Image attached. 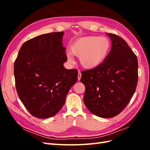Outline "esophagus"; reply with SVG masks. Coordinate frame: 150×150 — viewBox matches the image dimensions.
Segmentation results:
<instances>
[{"mask_svg":"<svg viewBox=\"0 0 150 150\" xmlns=\"http://www.w3.org/2000/svg\"><path fill=\"white\" fill-rule=\"evenodd\" d=\"M81 76H82V74H81V72H79L78 76V81H79V80L81 79Z\"/></svg>","mask_w":150,"mask_h":150,"instance_id":"34e87169","label":"esophagus"}]
</instances>
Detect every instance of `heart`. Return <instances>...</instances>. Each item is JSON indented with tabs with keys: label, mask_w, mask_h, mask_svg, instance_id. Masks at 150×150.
I'll use <instances>...</instances> for the list:
<instances>
[{
	"label": "heart",
	"mask_w": 150,
	"mask_h": 150,
	"mask_svg": "<svg viewBox=\"0 0 150 150\" xmlns=\"http://www.w3.org/2000/svg\"><path fill=\"white\" fill-rule=\"evenodd\" d=\"M111 49V42L105 37L89 35L76 40L71 45V51L79 57L81 66L86 69H93L100 66L106 59ZM70 64L74 62L71 52L67 54Z\"/></svg>",
	"instance_id": "obj_1"
}]
</instances>
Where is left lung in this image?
<instances>
[{"label":"left lung","mask_w":150,"mask_h":150,"mask_svg":"<svg viewBox=\"0 0 150 150\" xmlns=\"http://www.w3.org/2000/svg\"><path fill=\"white\" fill-rule=\"evenodd\" d=\"M111 49L102 64L81 72V81L86 88L84 103L97 116L110 118L124 110L137 88V57L124 39L106 34Z\"/></svg>","instance_id":"8db88e82"}]
</instances>
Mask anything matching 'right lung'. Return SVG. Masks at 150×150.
I'll use <instances>...</instances> for the list:
<instances>
[{"label": "right lung", "instance_id": "obj_1", "mask_svg": "<svg viewBox=\"0 0 150 150\" xmlns=\"http://www.w3.org/2000/svg\"><path fill=\"white\" fill-rule=\"evenodd\" d=\"M63 32L45 34L21 46L14 63L17 92L30 114L51 117L64 104L71 88L78 80L77 69H67Z\"/></svg>", "mask_w": 150, "mask_h": 150}]
</instances>
